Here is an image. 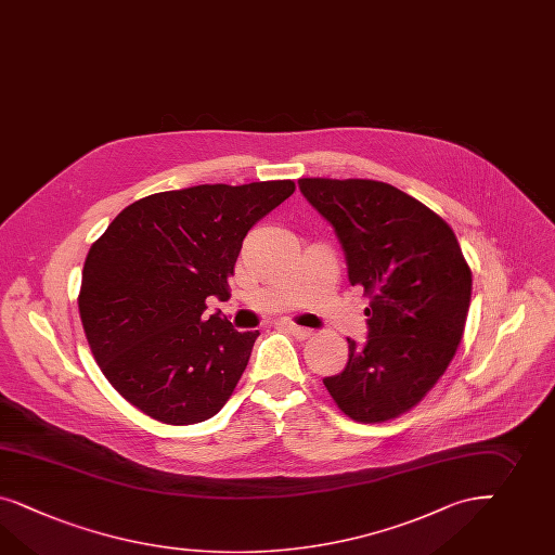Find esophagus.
I'll list each match as a JSON object with an SVG mask.
<instances>
[{
  "label": "esophagus",
  "mask_w": 555,
  "mask_h": 555,
  "mask_svg": "<svg viewBox=\"0 0 555 555\" xmlns=\"http://www.w3.org/2000/svg\"><path fill=\"white\" fill-rule=\"evenodd\" d=\"M288 331H291V335L295 337V339H299V341H305V339H309V337H313V330H307V327H299V325H288Z\"/></svg>",
  "instance_id": "34e87169"
}]
</instances>
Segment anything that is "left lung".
<instances>
[{
	"label": "left lung",
	"mask_w": 555,
	"mask_h": 555,
	"mask_svg": "<svg viewBox=\"0 0 555 555\" xmlns=\"http://www.w3.org/2000/svg\"><path fill=\"white\" fill-rule=\"evenodd\" d=\"M299 190L333 225L349 283L370 295L367 341L347 339L344 372L323 384L351 420L396 418L435 386L463 339L473 274L459 240L384 181L305 178Z\"/></svg>",
	"instance_id": "8db88e82"
}]
</instances>
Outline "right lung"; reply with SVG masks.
<instances>
[{"instance_id":"1","label":"right lung","mask_w":555,"mask_h":555,"mask_svg":"<svg viewBox=\"0 0 555 555\" xmlns=\"http://www.w3.org/2000/svg\"><path fill=\"white\" fill-rule=\"evenodd\" d=\"M293 192V181L279 180L147 195L90 246L80 319L101 372L129 404L173 426L222 410L258 331L206 315V299L230 297L242 240Z\"/></svg>"}]
</instances>
